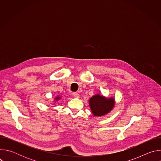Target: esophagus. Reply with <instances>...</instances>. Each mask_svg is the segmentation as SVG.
Segmentation results:
<instances>
[{"label": "esophagus", "mask_w": 161, "mask_h": 161, "mask_svg": "<svg viewBox=\"0 0 161 161\" xmlns=\"http://www.w3.org/2000/svg\"><path fill=\"white\" fill-rule=\"evenodd\" d=\"M73 96L75 97H76V98H78L80 97V94L78 93V92H74L73 93Z\"/></svg>", "instance_id": "esophagus-1"}]
</instances>
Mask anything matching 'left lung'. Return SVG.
<instances>
[{
  "instance_id": "8db88e82",
  "label": "left lung",
  "mask_w": 161,
  "mask_h": 161,
  "mask_svg": "<svg viewBox=\"0 0 161 161\" xmlns=\"http://www.w3.org/2000/svg\"><path fill=\"white\" fill-rule=\"evenodd\" d=\"M89 104L94 115L102 116L112 109L114 101L112 98L106 99L100 95H96L90 99Z\"/></svg>"
}]
</instances>
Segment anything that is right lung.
<instances>
[{"label":"right lung","instance_id":"right-lung-1","mask_svg":"<svg viewBox=\"0 0 161 161\" xmlns=\"http://www.w3.org/2000/svg\"><path fill=\"white\" fill-rule=\"evenodd\" d=\"M60 99V97H57L56 98V99H57V100H58V99Z\"/></svg>","mask_w":161,"mask_h":161}]
</instances>
